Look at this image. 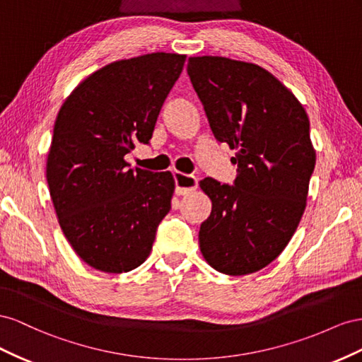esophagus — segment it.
Masks as SVG:
<instances>
[{"mask_svg": "<svg viewBox=\"0 0 362 362\" xmlns=\"http://www.w3.org/2000/svg\"><path fill=\"white\" fill-rule=\"evenodd\" d=\"M174 182H175V194L185 195L197 189L199 180L197 177L189 174H183L180 171H174Z\"/></svg>", "mask_w": 362, "mask_h": 362, "instance_id": "34e87169", "label": "esophagus"}]
</instances>
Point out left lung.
<instances>
[{
    "mask_svg": "<svg viewBox=\"0 0 362 362\" xmlns=\"http://www.w3.org/2000/svg\"><path fill=\"white\" fill-rule=\"evenodd\" d=\"M188 76L214 136L235 150L233 185L206 177L212 212L202 255L216 272L244 276L273 262L300 223L315 167L309 118L272 72L220 56L188 59Z\"/></svg>",
    "mask_w": 362,
    "mask_h": 362,
    "instance_id": "left-lung-1",
    "label": "left lung"
}]
</instances>
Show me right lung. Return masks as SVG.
Instances as JSON below:
<instances>
[{
  "label": "right lung",
  "instance_id": "right-lung-1",
  "mask_svg": "<svg viewBox=\"0 0 362 362\" xmlns=\"http://www.w3.org/2000/svg\"><path fill=\"white\" fill-rule=\"evenodd\" d=\"M187 56L151 53L113 62L71 92L54 122L47 182L62 232L89 267L126 273L147 259L171 209L170 171L130 168L148 144Z\"/></svg>",
  "mask_w": 362,
  "mask_h": 362
}]
</instances>
